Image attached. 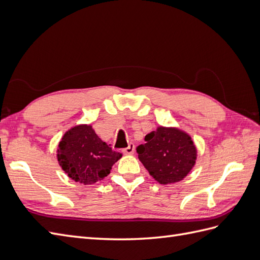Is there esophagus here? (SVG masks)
<instances>
[{"mask_svg":"<svg viewBox=\"0 0 260 260\" xmlns=\"http://www.w3.org/2000/svg\"><path fill=\"white\" fill-rule=\"evenodd\" d=\"M122 152H123L124 155H132L133 153H135V144L130 143L128 145V147H125V148L122 149Z\"/></svg>","mask_w":260,"mask_h":260,"instance_id":"34e87169","label":"esophagus"}]
</instances>
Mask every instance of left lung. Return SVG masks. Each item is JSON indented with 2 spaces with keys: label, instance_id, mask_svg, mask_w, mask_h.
Returning <instances> with one entry per match:
<instances>
[{
  "label": "left lung",
  "instance_id": "obj_1",
  "mask_svg": "<svg viewBox=\"0 0 260 260\" xmlns=\"http://www.w3.org/2000/svg\"><path fill=\"white\" fill-rule=\"evenodd\" d=\"M137 147L139 159L157 182L183 180L195 165L198 149L186 132L175 127H158Z\"/></svg>",
  "mask_w": 260,
  "mask_h": 260
}]
</instances>
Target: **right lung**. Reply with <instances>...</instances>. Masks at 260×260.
Here are the masks:
<instances>
[{
  "mask_svg": "<svg viewBox=\"0 0 260 260\" xmlns=\"http://www.w3.org/2000/svg\"><path fill=\"white\" fill-rule=\"evenodd\" d=\"M122 154L102 141L90 124L66 131L57 147V160L70 179L84 185L103 180Z\"/></svg>",
  "mask_w": 260,
  "mask_h": 260,
  "instance_id": "obj_1",
  "label": "right lung"
}]
</instances>
